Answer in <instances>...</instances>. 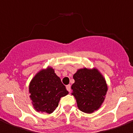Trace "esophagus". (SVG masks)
<instances>
[{
	"label": "esophagus",
	"instance_id": "34e87169",
	"mask_svg": "<svg viewBox=\"0 0 133 133\" xmlns=\"http://www.w3.org/2000/svg\"><path fill=\"white\" fill-rule=\"evenodd\" d=\"M66 90L70 92V90H71V86H70V84H68V85L66 86Z\"/></svg>",
	"mask_w": 133,
	"mask_h": 133
}]
</instances>
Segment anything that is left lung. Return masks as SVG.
<instances>
[{
    "label": "left lung",
    "mask_w": 133,
    "mask_h": 133,
    "mask_svg": "<svg viewBox=\"0 0 133 133\" xmlns=\"http://www.w3.org/2000/svg\"><path fill=\"white\" fill-rule=\"evenodd\" d=\"M75 83L71 89L78 109L85 113H92L101 107L108 87L106 81L98 70L80 69L73 75Z\"/></svg>",
    "instance_id": "left-lung-1"
}]
</instances>
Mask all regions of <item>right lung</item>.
I'll return each instance as SVG.
<instances>
[{
  "instance_id": "right-lung-1",
  "label": "right lung",
  "mask_w": 133,
  "mask_h": 133,
  "mask_svg": "<svg viewBox=\"0 0 133 133\" xmlns=\"http://www.w3.org/2000/svg\"><path fill=\"white\" fill-rule=\"evenodd\" d=\"M32 104L37 112L50 114L58 107L61 97L69 94L61 78L50 66L35 75L29 84Z\"/></svg>"
}]
</instances>
